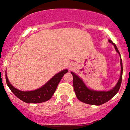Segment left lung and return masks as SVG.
Instances as JSON below:
<instances>
[{"label":"left lung","mask_w":130,"mask_h":130,"mask_svg":"<svg viewBox=\"0 0 130 130\" xmlns=\"http://www.w3.org/2000/svg\"><path fill=\"white\" fill-rule=\"evenodd\" d=\"M109 42L113 44L116 51L120 55V53L116 44L111 40H109ZM120 58H121V56H120ZM120 64H121V69L120 79L115 87L109 91H96V90L90 89L85 85L82 80L78 76L71 72V73L73 75V89H74L76 96L78 98V100L86 104L99 106L106 103L109 101L111 98H113L119 91L121 84L122 76H123V65H122L121 58L120 59Z\"/></svg>","instance_id":"left-lung-1"}]
</instances>
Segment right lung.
I'll return each mask as SVG.
<instances>
[{
    "mask_svg": "<svg viewBox=\"0 0 130 130\" xmlns=\"http://www.w3.org/2000/svg\"><path fill=\"white\" fill-rule=\"evenodd\" d=\"M67 72V69L60 72L53 76L44 86L32 91H21L13 87L9 82L6 73V80L7 86L10 90L21 100L26 103H40L47 101L52 98L57 89L59 82L63 77L64 74Z\"/></svg>",
    "mask_w": 130,
    "mask_h": 130,
    "instance_id": "right-lung-1",
    "label": "right lung"
}]
</instances>
